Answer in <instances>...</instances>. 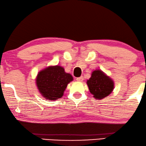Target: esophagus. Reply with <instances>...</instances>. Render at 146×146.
<instances>
[{"mask_svg": "<svg viewBox=\"0 0 146 146\" xmlns=\"http://www.w3.org/2000/svg\"><path fill=\"white\" fill-rule=\"evenodd\" d=\"M76 80H77V81H79V82H82V81H83V77H82V76H81V77H77V79H76Z\"/></svg>", "mask_w": 146, "mask_h": 146, "instance_id": "obj_1", "label": "esophagus"}]
</instances>
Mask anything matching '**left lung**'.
Here are the masks:
<instances>
[{
	"mask_svg": "<svg viewBox=\"0 0 146 146\" xmlns=\"http://www.w3.org/2000/svg\"><path fill=\"white\" fill-rule=\"evenodd\" d=\"M87 83L91 93L96 99H102L109 95L114 89L112 79L100 70L93 71Z\"/></svg>",
	"mask_w": 146,
	"mask_h": 146,
	"instance_id": "obj_1",
	"label": "left lung"
}]
</instances>
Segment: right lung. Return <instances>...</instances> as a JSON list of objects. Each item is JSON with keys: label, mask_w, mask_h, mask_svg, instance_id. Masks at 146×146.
<instances>
[{"label": "right lung", "mask_w": 146, "mask_h": 146, "mask_svg": "<svg viewBox=\"0 0 146 146\" xmlns=\"http://www.w3.org/2000/svg\"><path fill=\"white\" fill-rule=\"evenodd\" d=\"M73 81L70 74L60 66L49 67L38 73L36 83L39 91L47 99L53 100L62 97L67 84Z\"/></svg>", "instance_id": "obj_1"}]
</instances>
